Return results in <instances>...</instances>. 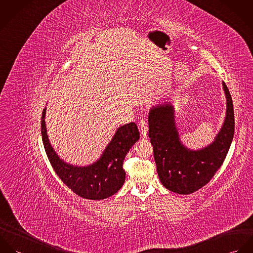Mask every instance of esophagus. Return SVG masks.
<instances>
[{"label": "esophagus", "instance_id": "1", "mask_svg": "<svg viewBox=\"0 0 253 253\" xmlns=\"http://www.w3.org/2000/svg\"><path fill=\"white\" fill-rule=\"evenodd\" d=\"M139 130H140V133L142 134V136H147L148 125H147L146 120H141V122L139 123Z\"/></svg>", "mask_w": 253, "mask_h": 253}]
</instances>
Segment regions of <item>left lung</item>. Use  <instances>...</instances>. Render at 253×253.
<instances>
[{
  "label": "left lung",
  "instance_id": "left-lung-1",
  "mask_svg": "<svg viewBox=\"0 0 253 253\" xmlns=\"http://www.w3.org/2000/svg\"><path fill=\"white\" fill-rule=\"evenodd\" d=\"M227 99L224 124L213 142L200 150L182 144L174 121V108L166 102L149 111V137L162 184L173 193L192 194L214 176L222 166L234 137L235 118L233 100L223 82Z\"/></svg>",
  "mask_w": 253,
  "mask_h": 253
}]
</instances>
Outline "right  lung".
<instances>
[{
  "instance_id": "1",
  "label": "right lung",
  "mask_w": 253,
  "mask_h": 253,
  "mask_svg": "<svg viewBox=\"0 0 253 253\" xmlns=\"http://www.w3.org/2000/svg\"><path fill=\"white\" fill-rule=\"evenodd\" d=\"M45 108L42 114V138L55 173L78 196L87 200H104L116 194L124 185L126 172L123 163L129 149L140 137L135 123L120 126L103 154L95 163L77 167L61 160L49 143L45 127Z\"/></svg>"
}]
</instances>
